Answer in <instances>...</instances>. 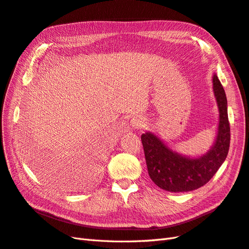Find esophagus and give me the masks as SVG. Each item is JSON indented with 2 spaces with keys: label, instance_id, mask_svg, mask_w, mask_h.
I'll use <instances>...</instances> for the list:
<instances>
[{
  "label": "esophagus",
  "instance_id": "1",
  "mask_svg": "<svg viewBox=\"0 0 249 249\" xmlns=\"http://www.w3.org/2000/svg\"><path fill=\"white\" fill-rule=\"evenodd\" d=\"M145 120L141 117H135L130 120V124L133 128H142L145 126Z\"/></svg>",
  "mask_w": 249,
  "mask_h": 249
}]
</instances>
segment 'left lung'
<instances>
[{
	"mask_svg": "<svg viewBox=\"0 0 249 249\" xmlns=\"http://www.w3.org/2000/svg\"><path fill=\"white\" fill-rule=\"evenodd\" d=\"M213 91L218 102L220 121L214 145L206 155L190 159L178 155L154 133L141 136L148 175L157 186L171 193H183L202 187L212 179L225 161L231 144L227 99L218 76L213 75Z\"/></svg>",
	"mask_w": 249,
	"mask_h": 249,
	"instance_id": "obj_1",
	"label": "left lung"
}]
</instances>
